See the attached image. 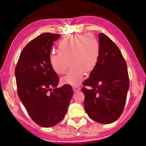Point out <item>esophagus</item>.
<instances>
[{"instance_id": "obj_1", "label": "esophagus", "mask_w": 146, "mask_h": 146, "mask_svg": "<svg viewBox=\"0 0 146 146\" xmlns=\"http://www.w3.org/2000/svg\"><path fill=\"white\" fill-rule=\"evenodd\" d=\"M73 91L74 92H76V91H78L80 90V88L78 87V86H74V87H73Z\"/></svg>"}]
</instances>
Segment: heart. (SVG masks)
Segmentation results:
<instances>
[{
  "instance_id": "obj_1",
  "label": "heart",
  "mask_w": 146,
  "mask_h": 146,
  "mask_svg": "<svg viewBox=\"0 0 146 146\" xmlns=\"http://www.w3.org/2000/svg\"><path fill=\"white\" fill-rule=\"evenodd\" d=\"M58 52L49 56V64L56 73L62 75L71 68L62 79L64 84L77 86L82 82L84 72L90 73L97 66L100 47L97 38L89 33L73 34L63 37L57 44Z\"/></svg>"
}]
</instances>
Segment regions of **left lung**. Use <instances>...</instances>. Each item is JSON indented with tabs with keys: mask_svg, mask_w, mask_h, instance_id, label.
<instances>
[{
	"mask_svg": "<svg viewBox=\"0 0 146 146\" xmlns=\"http://www.w3.org/2000/svg\"><path fill=\"white\" fill-rule=\"evenodd\" d=\"M100 56L90 77L83 82L90 90L82 89L84 108L91 119L111 123L122 113L129 88L127 65L120 49L104 33L98 34Z\"/></svg>",
	"mask_w": 146,
	"mask_h": 146,
	"instance_id": "left-lung-1",
	"label": "left lung"
}]
</instances>
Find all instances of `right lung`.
I'll return each instance as SVG.
<instances>
[{
	"label": "right lung",
	"mask_w": 146,
	"mask_h": 146,
	"mask_svg": "<svg viewBox=\"0 0 146 146\" xmlns=\"http://www.w3.org/2000/svg\"><path fill=\"white\" fill-rule=\"evenodd\" d=\"M60 36L45 33L32 40L22 51L15 71L20 100L31 119L44 127L62 120L73 94L68 84L57 88L59 78L49 64L51 47Z\"/></svg>",
	"instance_id": "obj_1"
}]
</instances>
